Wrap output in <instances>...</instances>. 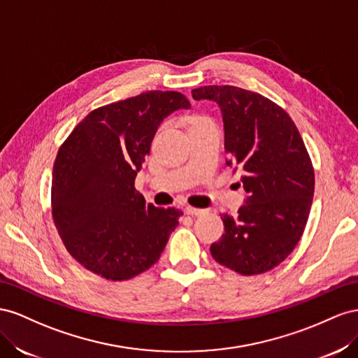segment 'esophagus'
I'll use <instances>...</instances> for the list:
<instances>
[{
    "mask_svg": "<svg viewBox=\"0 0 358 358\" xmlns=\"http://www.w3.org/2000/svg\"><path fill=\"white\" fill-rule=\"evenodd\" d=\"M206 213V210L202 208H196V207H186V214L189 216H201V214Z\"/></svg>",
    "mask_w": 358,
    "mask_h": 358,
    "instance_id": "obj_1",
    "label": "esophagus"
}]
</instances>
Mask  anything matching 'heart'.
Segmentation results:
<instances>
[{
    "label": "heart",
    "mask_w": 358,
    "mask_h": 358,
    "mask_svg": "<svg viewBox=\"0 0 358 358\" xmlns=\"http://www.w3.org/2000/svg\"><path fill=\"white\" fill-rule=\"evenodd\" d=\"M199 120H202V118H195V121H199Z\"/></svg>",
    "instance_id": "1"
}]
</instances>
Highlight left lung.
<instances>
[{
  "mask_svg": "<svg viewBox=\"0 0 358 358\" xmlns=\"http://www.w3.org/2000/svg\"><path fill=\"white\" fill-rule=\"evenodd\" d=\"M192 96L219 105L227 165L241 171L248 193L236 217L222 214L224 232L211 257L243 275L270 271L297 246L309 219V152L291 117L267 97L232 85L201 87Z\"/></svg>",
  "mask_w": 358,
  "mask_h": 358,
  "instance_id": "8db88e82",
  "label": "left lung"
}]
</instances>
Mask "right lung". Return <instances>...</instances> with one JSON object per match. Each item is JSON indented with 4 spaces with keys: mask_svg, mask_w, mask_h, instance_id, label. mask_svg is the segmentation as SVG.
Returning a JSON list of instances; mask_svg holds the SVG:
<instances>
[{
    "mask_svg": "<svg viewBox=\"0 0 358 358\" xmlns=\"http://www.w3.org/2000/svg\"><path fill=\"white\" fill-rule=\"evenodd\" d=\"M190 101L147 91L94 109L61 145L52 173V217L67 252L108 280L156 264L182 211L147 203L135 189L160 122Z\"/></svg>",
    "mask_w": 358,
    "mask_h": 358,
    "instance_id": "add662e5",
    "label": "right lung"
}]
</instances>
